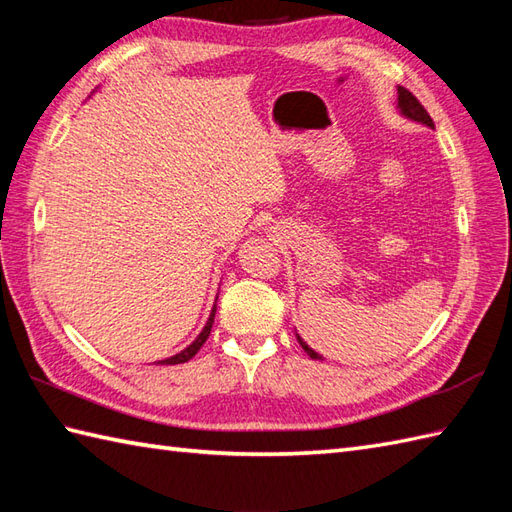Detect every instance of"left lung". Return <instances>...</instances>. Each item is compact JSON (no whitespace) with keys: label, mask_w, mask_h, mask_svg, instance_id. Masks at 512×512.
I'll list each match as a JSON object with an SVG mask.
<instances>
[{"label":"left lung","mask_w":512,"mask_h":512,"mask_svg":"<svg viewBox=\"0 0 512 512\" xmlns=\"http://www.w3.org/2000/svg\"><path fill=\"white\" fill-rule=\"evenodd\" d=\"M398 112H400V116L409 118V121H413V123H420V125H427V127H431V129H436V127H433L431 116H429L427 110H424V107L420 105V101L416 99V96H413L409 90L400 88V85H398ZM297 341H299V345L303 347V352H306L310 358H314V361H323V356L314 352L312 347H310L306 341H303L299 334H297Z\"/></svg>","instance_id":"1"}]
</instances>
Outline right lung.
I'll return each mask as SVG.
<instances>
[{
    "instance_id": "1",
    "label": "right lung",
    "mask_w": 512,
    "mask_h": 512,
    "mask_svg": "<svg viewBox=\"0 0 512 512\" xmlns=\"http://www.w3.org/2000/svg\"><path fill=\"white\" fill-rule=\"evenodd\" d=\"M215 310H217V306L213 303V310H211V314H209V319H206V325L202 328V332L195 336V341L191 343V345H187L184 347L182 352H178V354H173V356H169V358H165V361H158V365H178V363H187V361H191V358L198 354V350L200 347L204 345V341L209 339V334H211V328H213V319H215Z\"/></svg>"
}]
</instances>
